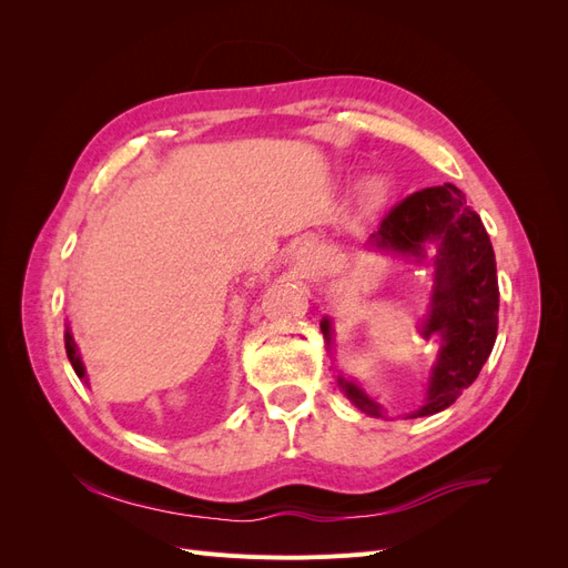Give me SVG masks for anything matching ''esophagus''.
Returning <instances> with one entry per match:
<instances>
[{"label": "esophagus", "mask_w": 568, "mask_h": 568, "mask_svg": "<svg viewBox=\"0 0 568 568\" xmlns=\"http://www.w3.org/2000/svg\"><path fill=\"white\" fill-rule=\"evenodd\" d=\"M311 253H313V255H315V253H317V251H315V248H313V251H311Z\"/></svg>", "instance_id": "esophagus-1"}]
</instances>
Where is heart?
Masks as SVG:
<instances>
[{"instance_id":"heart-1","label":"heart","mask_w":568,"mask_h":568,"mask_svg":"<svg viewBox=\"0 0 568 568\" xmlns=\"http://www.w3.org/2000/svg\"><path fill=\"white\" fill-rule=\"evenodd\" d=\"M384 194H386V184H384L382 180H369V182L365 184V201H367L369 205L382 203Z\"/></svg>"}]
</instances>
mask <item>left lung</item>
I'll list each match as a JSON object with an SVG mask.
<instances>
[{
  "instance_id": "1",
  "label": "left lung",
  "mask_w": 568,
  "mask_h": 568,
  "mask_svg": "<svg viewBox=\"0 0 568 568\" xmlns=\"http://www.w3.org/2000/svg\"><path fill=\"white\" fill-rule=\"evenodd\" d=\"M438 242L436 286L424 336L440 334L443 346L424 405L409 417H426L450 407L469 388L495 346L497 336V270L484 222L467 205L455 184L428 186L398 201L369 236V244L424 257V246ZM322 334L332 343L329 320ZM348 398L369 415H382L355 384L338 379Z\"/></svg>"
}]
</instances>
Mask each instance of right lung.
<instances>
[{
    "label": "right lung",
    "mask_w": 568,
    "mask_h": 568,
    "mask_svg": "<svg viewBox=\"0 0 568 568\" xmlns=\"http://www.w3.org/2000/svg\"><path fill=\"white\" fill-rule=\"evenodd\" d=\"M65 353H68V359H71L75 374L80 376V379H84V367L80 363V355H78V348H75V341H73L71 332H65Z\"/></svg>",
    "instance_id": "right-lung-1"
}]
</instances>
